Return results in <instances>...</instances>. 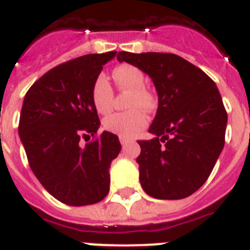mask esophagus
Instances as JSON below:
<instances>
[{
    "mask_svg": "<svg viewBox=\"0 0 250 250\" xmlns=\"http://www.w3.org/2000/svg\"><path fill=\"white\" fill-rule=\"evenodd\" d=\"M119 140H121V144L123 145V146L128 144V143H131V140H129V139H127V137H119Z\"/></svg>",
    "mask_w": 250,
    "mask_h": 250,
    "instance_id": "obj_1",
    "label": "esophagus"
}]
</instances>
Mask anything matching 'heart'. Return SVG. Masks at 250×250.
I'll return each mask as SVG.
<instances>
[{
  "mask_svg": "<svg viewBox=\"0 0 250 250\" xmlns=\"http://www.w3.org/2000/svg\"><path fill=\"white\" fill-rule=\"evenodd\" d=\"M113 79L117 84L118 89L129 90L131 97L128 107L133 109L127 113H115L104 119V128L121 137L136 136L145 128L148 118L143 110L137 109L141 107L143 110H152L154 107V97L150 92L145 89V76L141 70L131 64H121L114 68ZM113 89L105 76L100 75L94 80L90 100L93 107L100 114H107L113 106Z\"/></svg>",
  "mask_w": 250,
  "mask_h": 250,
  "instance_id": "1",
  "label": "heart"
}]
</instances>
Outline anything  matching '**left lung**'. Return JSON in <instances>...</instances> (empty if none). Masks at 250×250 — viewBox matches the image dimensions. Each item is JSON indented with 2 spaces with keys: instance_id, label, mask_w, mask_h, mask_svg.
<instances>
[{
  "instance_id": "left-lung-1",
  "label": "left lung",
  "mask_w": 250,
  "mask_h": 250,
  "mask_svg": "<svg viewBox=\"0 0 250 250\" xmlns=\"http://www.w3.org/2000/svg\"><path fill=\"white\" fill-rule=\"evenodd\" d=\"M150 76L158 109L137 157L143 189L160 200H180L208 180L225 146L227 113L217 85L201 68L171 53L119 52Z\"/></svg>"
}]
</instances>
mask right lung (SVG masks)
Masks as SVG:
<instances>
[{
    "label": "right lung",
    "instance_id": "obj_1",
    "mask_svg": "<svg viewBox=\"0 0 250 250\" xmlns=\"http://www.w3.org/2000/svg\"><path fill=\"white\" fill-rule=\"evenodd\" d=\"M117 52L86 54L52 68L25 93L19 136L33 174L66 205L100 202L110 189V165L121 152L117 135L100 128L90 90Z\"/></svg>",
    "mask_w": 250,
    "mask_h": 250
}]
</instances>
